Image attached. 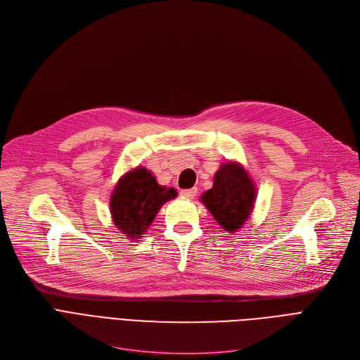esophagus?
<instances>
[{
    "mask_svg": "<svg viewBox=\"0 0 360 360\" xmlns=\"http://www.w3.org/2000/svg\"><path fill=\"white\" fill-rule=\"evenodd\" d=\"M195 194H197V188L194 186V188H190V190H184V191H181V195L182 197H185V198H194L195 197Z\"/></svg>",
    "mask_w": 360,
    "mask_h": 360,
    "instance_id": "obj_1",
    "label": "esophagus"
}]
</instances>
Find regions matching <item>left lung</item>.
Wrapping results in <instances>:
<instances>
[{
	"label": "left lung",
	"mask_w": 360,
	"mask_h": 360,
	"mask_svg": "<svg viewBox=\"0 0 360 360\" xmlns=\"http://www.w3.org/2000/svg\"><path fill=\"white\" fill-rule=\"evenodd\" d=\"M255 197L254 182L245 167L236 162H226L216 172L212 190L200 200L221 228L233 233L251 216Z\"/></svg>",
	"instance_id": "1"
}]
</instances>
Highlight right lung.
I'll use <instances>...</instances> for the list:
<instances>
[{
  "label": "right lung",
  "mask_w": 360,
  "mask_h": 360,
  "mask_svg": "<svg viewBox=\"0 0 360 360\" xmlns=\"http://www.w3.org/2000/svg\"><path fill=\"white\" fill-rule=\"evenodd\" d=\"M176 195L175 188L159 185L150 170L139 166L118 181L110 195L112 221L129 239H140L160 207Z\"/></svg>",
  "instance_id": "add662e5"
}]
</instances>
